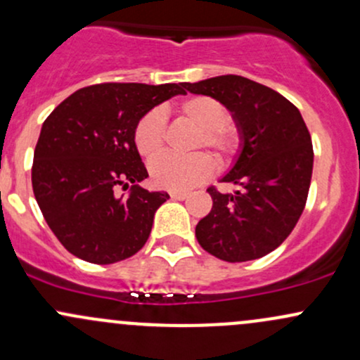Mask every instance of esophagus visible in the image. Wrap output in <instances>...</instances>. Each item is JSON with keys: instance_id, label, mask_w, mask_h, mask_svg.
<instances>
[{"instance_id": "obj_1", "label": "esophagus", "mask_w": 360, "mask_h": 360, "mask_svg": "<svg viewBox=\"0 0 360 360\" xmlns=\"http://www.w3.org/2000/svg\"><path fill=\"white\" fill-rule=\"evenodd\" d=\"M171 198L172 200H186L188 198V193H184V191H171Z\"/></svg>"}]
</instances>
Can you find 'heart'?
Returning a JSON list of instances; mask_svg holds the SVG:
<instances>
[{"instance_id": "1", "label": "heart", "mask_w": 360, "mask_h": 360, "mask_svg": "<svg viewBox=\"0 0 360 360\" xmlns=\"http://www.w3.org/2000/svg\"><path fill=\"white\" fill-rule=\"evenodd\" d=\"M177 114L200 129L195 147H207L215 152L222 164H231L240 150V133L227 121V108L208 96H191L177 104ZM133 141L141 157L153 159L164 150L165 116L160 109H152L136 122ZM215 160L208 153L198 152L189 157L165 153L150 164V177L159 188L184 191L210 179Z\"/></svg>"}]
</instances>
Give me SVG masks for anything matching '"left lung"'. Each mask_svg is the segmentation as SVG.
Masks as SVG:
<instances>
[{
    "mask_svg": "<svg viewBox=\"0 0 360 360\" xmlns=\"http://www.w3.org/2000/svg\"><path fill=\"white\" fill-rule=\"evenodd\" d=\"M183 90L222 102L240 133L238 159L222 177L238 189H207L213 207L196 225V239L224 262L262 258L289 238L306 205L314 159L306 122L274 89L238 75L183 84Z\"/></svg>",
    "mask_w": 360,
    "mask_h": 360,
    "instance_id": "obj_1",
    "label": "left lung"
}]
</instances>
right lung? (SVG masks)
<instances>
[{"instance_id": "obj_1", "label": "right lung", "mask_w": 360, "mask_h": 360, "mask_svg": "<svg viewBox=\"0 0 360 360\" xmlns=\"http://www.w3.org/2000/svg\"><path fill=\"white\" fill-rule=\"evenodd\" d=\"M177 94H186L183 84L90 85L47 116L35 145L32 188L47 225L71 255L110 264L145 246L169 195L138 186L148 172L133 131L150 109ZM120 186L130 187L128 195H117Z\"/></svg>"}]
</instances>
